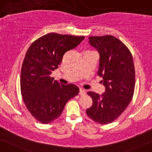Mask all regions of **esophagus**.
I'll use <instances>...</instances> for the list:
<instances>
[{
	"label": "esophagus",
	"mask_w": 152,
	"mask_h": 152,
	"mask_svg": "<svg viewBox=\"0 0 152 152\" xmlns=\"http://www.w3.org/2000/svg\"><path fill=\"white\" fill-rule=\"evenodd\" d=\"M85 94H86V91H85V89H80V91H79V94L83 96V95H85Z\"/></svg>",
	"instance_id": "esophagus-1"
}]
</instances>
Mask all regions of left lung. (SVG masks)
Here are the masks:
<instances>
[{
    "instance_id": "8db88e82",
    "label": "left lung",
    "mask_w": 152,
    "mask_h": 152,
    "mask_svg": "<svg viewBox=\"0 0 152 152\" xmlns=\"http://www.w3.org/2000/svg\"><path fill=\"white\" fill-rule=\"evenodd\" d=\"M89 43L99 53L98 76L105 87L104 94L93 91L87 94L92 98L87 114L102 125L114 121L129 105L135 87V69L133 57L123 42L111 35L90 36Z\"/></svg>"
}]
</instances>
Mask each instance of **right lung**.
Instances as JSON below:
<instances>
[{
  "label": "right lung",
  "mask_w": 152,
  "mask_h": 152,
  "mask_svg": "<svg viewBox=\"0 0 152 152\" xmlns=\"http://www.w3.org/2000/svg\"><path fill=\"white\" fill-rule=\"evenodd\" d=\"M84 38L50 33L36 40L27 50L21 68V94L27 109L40 123L48 124L58 118L68 100L78 95L76 85L61 84L50 74L65 52Z\"/></svg>",
  "instance_id": "right-lung-1"
}]
</instances>
